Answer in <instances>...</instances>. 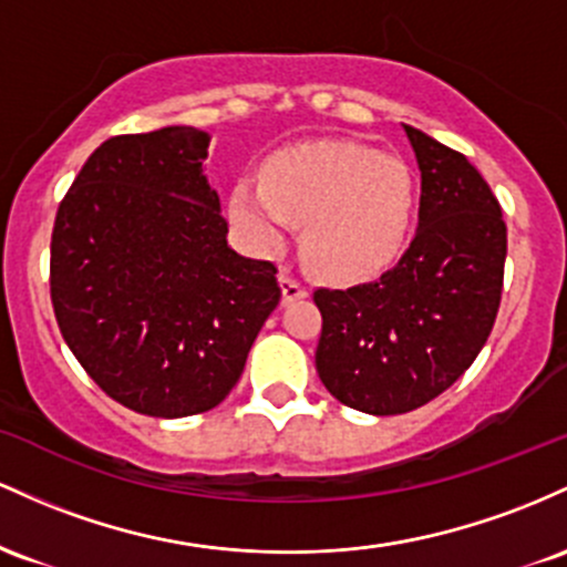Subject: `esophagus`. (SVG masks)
I'll use <instances>...</instances> for the list:
<instances>
[{
	"mask_svg": "<svg viewBox=\"0 0 567 567\" xmlns=\"http://www.w3.org/2000/svg\"><path fill=\"white\" fill-rule=\"evenodd\" d=\"M278 284H281V297H284V305L295 302V300H305L308 297V289L297 281V278H291L289 272H281L278 276Z\"/></svg>",
	"mask_w": 567,
	"mask_h": 567,
	"instance_id": "1",
	"label": "esophagus"
}]
</instances>
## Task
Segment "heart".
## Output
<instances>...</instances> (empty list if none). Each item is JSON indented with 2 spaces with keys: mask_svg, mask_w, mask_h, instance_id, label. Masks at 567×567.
I'll use <instances>...</instances> for the list:
<instances>
[{
  "mask_svg": "<svg viewBox=\"0 0 567 567\" xmlns=\"http://www.w3.org/2000/svg\"><path fill=\"white\" fill-rule=\"evenodd\" d=\"M417 189L404 161L359 142L289 146L267 157L262 182L233 184L227 214L246 246L272 251L302 225L305 262L332 284L383 276L406 249Z\"/></svg>",
  "mask_w": 567,
  "mask_h": 567,
  "instance_id": "obj_1",
  "label": "heart"
}]
</instances>
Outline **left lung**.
<instances>
[{
    "instance_id": "1",
    "label": "left lung",
    "mask_w": 567,
    "mask_h": 567,
    "mask_svg": "<svg viewBox=\"0 0 567 567\" xmlns=\"http://www.w3.org/2000/svg\"><path fill=\"white\" fill-rule=\"evenodd\" d=\"M421 171L410 249L378 281L318 289L321 383L367 415L429 404L472 367L501 305L506 225L493 189L461 152L402 125Z\"/></svg>"
}]
</instances>
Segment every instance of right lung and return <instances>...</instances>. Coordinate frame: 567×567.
Returning <instances> with one entry per match:
<instances>
[{
  "label": "right lung",
  "instance_id": "add662e5",
  "mask_svg": "<svg viewBox=\"0 0 567 567\" xmlns=\"http://www.w3.org/2000/svg\"><path fill=\"white\" fill-rule=\"evenodd\" d=\"M189 125L114 136L87 157L50 244L69 351L114 402L187 417L225 402L281 300L276 267L227 244Z\"/></svg>",
  "mask_w": 567,
  "mask_h": 567
}]
</instances>
